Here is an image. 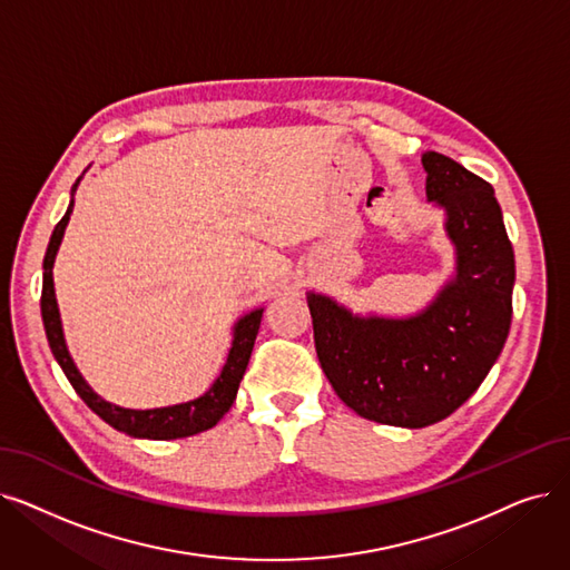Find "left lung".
Returning a JSON list of instances; mask_svg holds the SVG:
<instances>
[{
	"instance_id": "obj_1",
	"label": "left lung",
	"mask_w": 570,
	"mask_h": 570,
	"mask_svg": "<svg viewBox=\"0 0 570 570\" xmlns=\"http://www.w3.org/2000/svg\"><path fill=\"white\" fill-rule=\"evenodd\" d=\"M429 203L444 209L456 275L414 316H358L307 293L314 346L340 401L370 422L424 429L473 395L503 352L514 252L491 184L426 151Z\"/></svg>"
}]
</instances>
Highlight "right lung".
Here are the masks:
<instances>
[{
    "label": "right lung",
    "instance_id": "add662e5",
    "mask_svg": "<svg viewBox=\"0 0 570 570\" xmlns=\"http://www.w3.org/2000/svg\"><path fill=\"white\" fill-rule=\"evenodd\" d=\"M77 184H73L71 193L77 190ZM71 209H73V200L69 203L65 216L56 226L51 242H48V249L43 256V286H41V318H43L46 337H48L51 352H53L56 361L60 363L69 384L81 395V401L97 416L105 419V422L109 426H114L116 431L128 433L132 438L175 440V438H188L195 433H203V431L216 426L220 419H224V414L230 410V405L235 403V395H237L239 382L244 377V370H246V365H249V358H252L254 342H256V335L261 328L263 309H254L237 321L228 361H226L224 370H220L216 382L212 384V389L205 395H200V399L181 403V405L156 407V410H128V407H118V405L107 403L88 386V382L81 377L77 365H73L71 356L67 352V344H65L60 309H58V301H56L53 263H56V254L60 249L65 228L69 224Z\"/></svg>",
    "mask_w": 570,
    "mask_h": 570
}]
</instances>
